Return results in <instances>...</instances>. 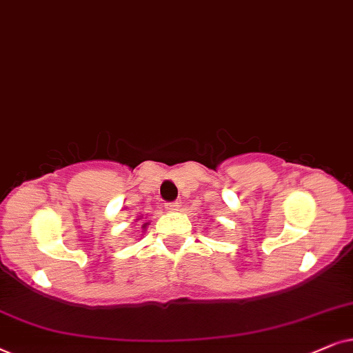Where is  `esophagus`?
Listing matches in <instances>:
<instances>
[{"instance_id":"1","label":"esophagus","mask_w":353,"mask_h":353,"mask_svg":"<svg viewBox=\"0 0 353 353\" xmlns=\"http://www.w3.org/2000/svg\"><path fill=\"white\" fill-rule=\"evenodd\" d=\"M164 208L168 211H176L179 208V203H177V201H166V203H164Z\"/></svg>"}]
</instances>
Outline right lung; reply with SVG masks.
Here are the masks:
<instances>
[{
    "label": "right lung",
    "instance_id": "add662e5",
    "mask_svg": "<svg viewBox=\"0 0 353 353\" xmlns=\"http://www.w3.org/2000/svg\"><path fill=\"white\" fill-rule=\"evenodd\" d=\"M145 225H147V223H145V224H143V225H142V228H145Z\"/></svg>",
    "mask_w": 353,
    "mask_h": 353
}]
</instances>
